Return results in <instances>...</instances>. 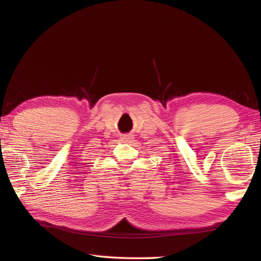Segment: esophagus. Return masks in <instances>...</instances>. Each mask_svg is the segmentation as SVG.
I'll list each match as a JSON object with an SVG mask.
<instances>
[{
  "instance_id": "esophagus-1",
  "label": "esophagus",
  "mask_w": 261,
  "mask_h": 261,
  "mask_svg": "<svg viewBox=\"0 0 261 261\" xmlns=\"http://www.w3.org/2000/svg\"><path fill=\"white\" fill-rule=\"evenodd\" d=\"M122 139H123L124 141H129V140L133 139V137H132L130 135H124V136L122 137Z\"/></svg>"
}]
</instances>
